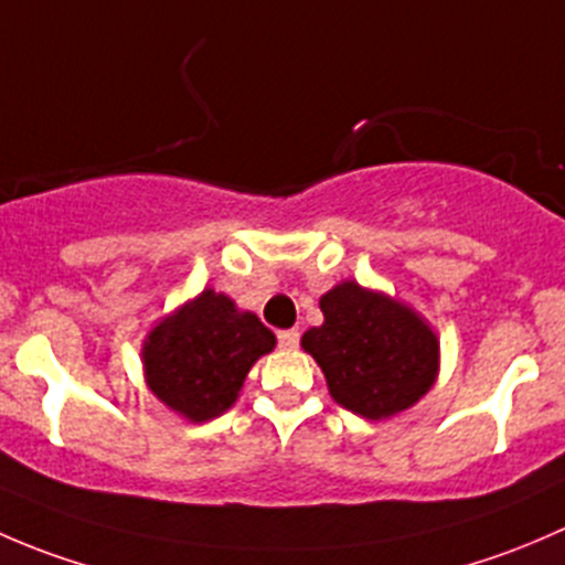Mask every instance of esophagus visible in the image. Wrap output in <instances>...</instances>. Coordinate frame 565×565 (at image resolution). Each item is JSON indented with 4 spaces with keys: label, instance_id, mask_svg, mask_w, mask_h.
Segmentation results:
<instances>
[{
    "label": "esophagus",
    "instance_id": "obj_1",
    "mask_svg": "<svg viewBox=\"0 0 565 565\" xmlns=\"http://www.w3.org/2000/svg\"><path fill=\"white\" fill-rule=\"evenodd\" d=\"M278 344L284 347V350H295V347L300 344V333L298 330H281V333H278Z\"/></svg>",
    "mask_w": 565,
    "mask_h": 565
}]
</instances>
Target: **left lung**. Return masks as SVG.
<instances>
[{
    "label": "left lung",
    "mask_w": 565,
    "mask_h": 565,
    "mask_svg": "<svg viewBox=\"0 0 565 565\" xmlns=\"http://www.w3.org/2000/svg\"><path fill=\"white\" fill-rule=\"evenodd\" d=\"M319 309L324 322L306 330L300 347L322 369L335 404L385 420L437 383L440 339L413 306L347 278L319 298Z\"/></svg>",
    "instance_id": "left-lung-1"
}]
</instances>
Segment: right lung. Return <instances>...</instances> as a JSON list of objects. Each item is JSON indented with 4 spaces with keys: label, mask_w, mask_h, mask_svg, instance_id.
<instances>
[{
    "label": "right lung",
    "mask_w": 565,
    "mask_h": 565,
    "mask_svg": "<svg viewBox=\"0 0 565 565\" xmlns=\"http://www.w3.org/2000/svg\"><path fill=\"white\" fill-rule=\"evenodd\" d=\"M273 347L276 335L254 311L207 287L145 335V383L180 418L204 424L237 402L250 366Z\"/></svg>",
    "instance_id": "1"
}]
</instances>
